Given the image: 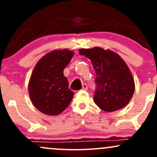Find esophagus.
Listing matches in <instances>:
<instances>
[{"instance_id":"obj_1","label":"esophagus","mask_w":157,"mask_h":157,"mask_svg":"<svg viewBox=\"0 0 157 157\" xmlns=\"http://www.w3.org/2000/svg\"><path fill=\"white\" fill-rule=\"evenodd\" d=\"M82 90H87L88 89V86L86 83H84L82 85Z\"/></svg>"}]
</instances>
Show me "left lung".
I'll use <instances>...</instances> for the list:
<instances>
[{"instance_id": "obj_1", "label": "left lung", "mask_w": 157, "mask_h": 157, "mask_svg": "<svg viewBox=\"0 0 157 157\" xmlns=\"http://www.w3.org/2000/svg\"><path fill=\"white\" fill-rule=\"evenodd\" d=\"M79 54L91 60L96 72L94 100L97 106L107 112L125 107L132 98L135 85L124 60L115 52L99 47L81 48Z\"/></svg>"}]
</instances>
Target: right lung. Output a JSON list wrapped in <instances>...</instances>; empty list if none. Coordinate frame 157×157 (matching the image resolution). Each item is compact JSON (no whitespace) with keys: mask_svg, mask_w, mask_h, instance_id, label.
I'll list each match as a JSON object with an SVG mask.
<instances>
[{"mask_svg":"<svg viewBox=\"0 0 157 157\" xmlns=\"http://www.w3.org/2000/svg\"><path fill=\"white\" fill-rule=\"evenodd\" d=\"M73 55L68 49L54 50L44 56L34 68L29 94L33 105L45 114H60L72 100L75 93L68 89L63 70Z\"/></svg>","mask_w":157,"mask_h":157,"instance_id":"add662e5","label":"right lung"}]
</instances>
